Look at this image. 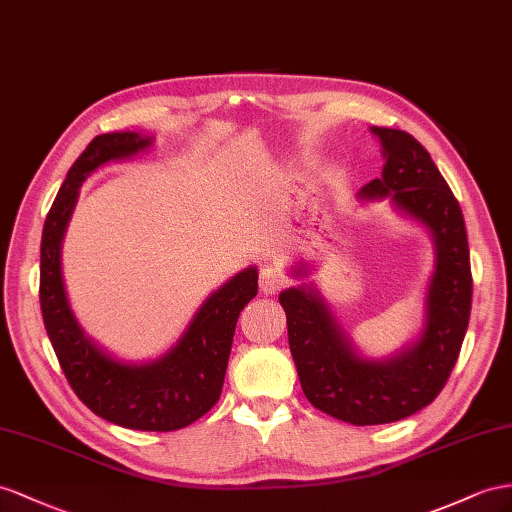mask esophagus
<instances>
[{"mask_svg": "<svg viewBox=\"0 0 512 512\" xmlns=\"http://www.w3.org/2000/svg\"><path fill=\"white\" fill-rule=\"evenodd\" d=\"M287 283L285 274L277 266H266L259 272V287L264 294H277L281 287Z\"/></svg>", "mask_w": 512, "mask_h": 512, "instance_id": "esophagus-1", "label": "esophagus"}]
</instances>
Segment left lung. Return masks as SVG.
<instances>
[{"label": "left lung", "mask_w": 512, "mask_h": 512, "mask_svg": "<svg viewBox=\"0 0 512 512\" xmlns=\"http://www.w3.org/2000/svg\"><path fill=\"white\" fill-rule=\"evenodd\" d=\"M383 144V175L359 190L361 201L389 196L393 207L422 222L435 240V272L426 292L424 329L413 344L387 359H365L313 285L279 294L287 339L307 400L342 422L376 426L424 409L448 383L461 352L471 311L469 244L461 205L411 134L372 127ZM307 274L294 268V277Z\"/></svg>", "instance_id": "1"}]
</instances>
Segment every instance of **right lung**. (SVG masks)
Returning <instances> with one entry per match:
<instances>
[{
	"label": "right lung",
	"mask_w": 512,
	"mask_h": 512,
	"mask_svg": "<svg viewBox=\"0 0 512 512\" xmlns=\"http://www.w3.org/2000/svg\"><path fill=\"white\" fill-rule=\"evenodd\" d=\"M153 138L114 131L90 140L69 168L45 218L41 240V311L49 342L69 385L108 422L149 432L186 428L218 402L231 355L235 322L257 296V268H244L209 296L164 357L147 363L114 359L77 324L62 283V238L82 181L108 162L127 160Z\"/></svg>",
	"instance_id": "right-lung-1"
}]
</instances>
